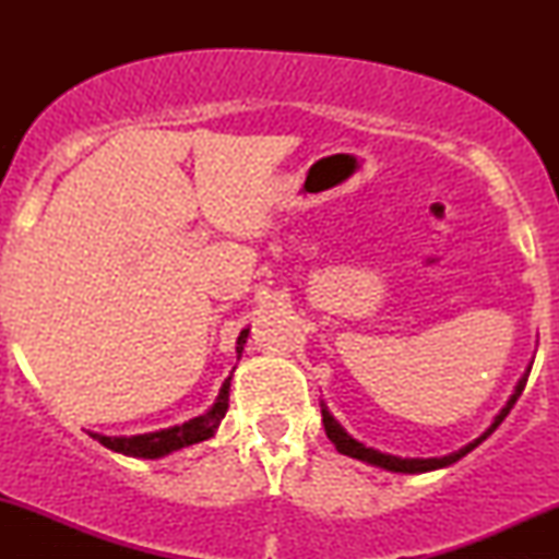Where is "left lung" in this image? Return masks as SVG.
Returning a JSON list of instances; mask_svg holds the SVG:
<instances>
[{
    "label": "left lung",
    "instance_id": "8db88e82",
    "mask_svg": "<svg viewBox=\"0 0 559 559\" xmlns=\"http://www.w3.org/2000/svg\"><path fill=\"white\" fill-rule=\"evenodd\" d=\"M534 364V361H532ZM532 364L526 366V371L522 373V379L516 381L514 386V394L509 396V402L503 404L499 415L493 417L491 427L484 435H478L476 440L468 442V445L455 450V453L450 455H442V457H400V455H389V453H381V450H373V448H366L364 442H358L356 438H350V435L343 430L338 419H335L331 412H328L325 404H320V412H323V425H325V435L328 440L333 442L335 450H338L341 455H348V457H356V461H364L369 465H377V468H384V471H392V473H427V471H438V468H448V465H453L461 461L463 455H468L473 448H478L480 442H484L488 435H491L496 427H499L503 419H507V415L511 412V407H514L519 396H522L524 386H526V379H530V371H532Z\"/></svg>",
    "mask_w": 559,
    "mask_h": 559
}]
</instances>
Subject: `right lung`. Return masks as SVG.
Listing matches in <instances>:
<instances>
[{
	"label": "right lung",
	"instance_id": "obj_1",
	"mask_svg": "<svg viewBox=\"0 0 559 559\" xmlns=\"http://www.w3.org/2000/svg\"><path fill=\"white\" fill-rule=\"evenodd\" d=\"M247 338H249V328L247 331H241L239 341H236V354L239 356L243 354V343H247ZM228 392H231V377L221 384V392L209 412H203V415L188 419V423L182 425L167 427V430L129 435V438L127 435L114 438V435H102V432H88V435L102 442L104 448L114 450V453H121L129 457H165L175 453V450L190 448L195 445V442H203L216 435L221 419L226 417V409H228Z\"/></svg>",
	"mask_w": 559,
	"mask_h": 559
}]
</instances>
